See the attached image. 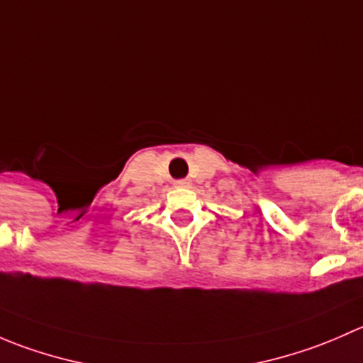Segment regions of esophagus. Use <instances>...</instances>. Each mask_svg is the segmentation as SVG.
Masks as SVG:
<instances>
[{
  "label": "esophagus",
  "mask_w": 363,
  "mask_h": 363,
  "mask_svg": "<svg viewBox=\"0 0 363 363\" xmlns=\"http://www.w3.org/2000/svg\"><path fill=\"white\" fill-rule=\"evenodd\" d=\"M189 184H191V182H189V179H179V181H174L175 188H188Z\"/></svg>",
  "instance_id": "obj_1"
}]
</instances>
